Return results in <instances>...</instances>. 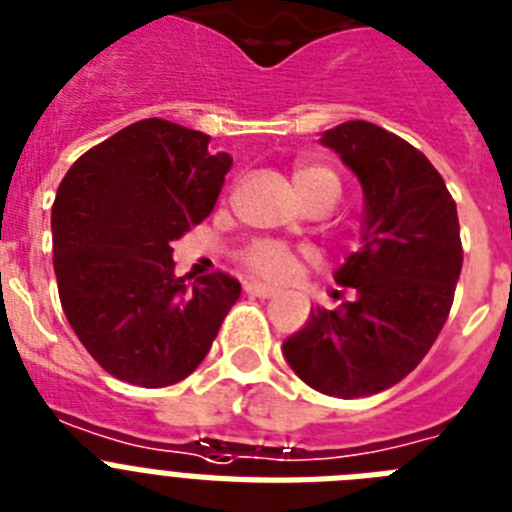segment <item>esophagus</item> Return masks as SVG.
Returning <instances> with one entry per match:
<instances>
[{
  "mask_svg": "<svg viewBox=\"0 0 512 512\" xmlns=\"http://www.w3.org/2000/svg\"><path fill=\"white\" fill-rule=\"evenodd\" d=\"M244 291H247L249 296H260V299H270V296H276V289H270V286H265V283H247V286H244Z\"/></svg>",
  "mask_w": 512,
  "mask_h": 512,
  "instance_id": "obj_1",
  "label": "esophagus"
}]
</instances>
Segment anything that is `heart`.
I'll use <instances>...</instances> for the list:
<instances>
[{
	"instance_id": "obj_1",
	"label": "heart",
	"mask_w": 512,
	"mask_h": 512,
	"mask_svg": "<svg viewBox=\"0 0 512 512\" xmlns=\"http://www.w3.org/2000/svg\"><path fill=\"white\" fill-rule=\"evenodd\" d=\"M294 184L296 192L304 197H309L312 192L322 190V187H333L338 190V179L333 171L315 166V163H302L294 169ZM244 263L252 273L268 278V281L286 283L299 273V257L291 252L289 247H283L278 242H270V239H260L252 247L244 252Z\"/></svg>"
}]
</instances>
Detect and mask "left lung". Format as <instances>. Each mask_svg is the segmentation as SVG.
Masks as SVG:
<instances>
[{
  "mask_svg": "<svg viewBox=\"0 0 512 512\" xmlns=\"http://www.w3.org/2000/svg\"><path fill=\"white\" fill-rule=\"evenodd\" d=\"M320 143L362 184V247L336 270L354 294L312 309L283 356L317 393L364 398L401 382L440 336L461 276V226L435 166L393 132L354 119Z\"/></svg>",
  "mask_w": 512,
  "mask_h": 512,
  "instance_id": "1",
  "label": "left lung"
}]
</instances>
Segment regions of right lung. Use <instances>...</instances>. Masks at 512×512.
Returning <instances> with one entry per match:
<instances>
[{
	"label": "right lung",
	"instance_id": "add662e5",
	"mask_svg": "<svg viewBox=\"0 0 512 512\" xmlns=\"http://www.w3.org/2000/svg\"><path fill=\"white\" fill-rule=\"evenodd\" d=\"M205 132L143 119L72 163L51 208L59 302L117 380L166 388L192 375L242 294L226 273L174 276V247L208 216L231 169Z\"/></svg>",
	"mask_w": 512,
	"mask_h": 512
}]
</instances>
